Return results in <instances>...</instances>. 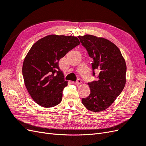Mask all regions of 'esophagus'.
Here are the masks:
<instances>
[{
    "mask_svg": "<svg viewBox=\"0 0 146 146\" xmlns=\"http://www.w3.org/2000/svg\"><path fill=\"white\" fill-rule=\"evenodd\" d=\"M72 83L74 84V85H80V84L82 83V80H80V79H78L77 81L76 82H72Z\"/></svg>",
    "mask_w": 146,
    "mask_h": 146,
    "instance_id": "34e87169",
    "label": "esophagus"
}]
</instances>
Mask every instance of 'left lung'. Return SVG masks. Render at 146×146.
Wrapping results in <instances>:
<instances>
[{"label":"left lung","mask_w":146,"mask_h":146,"mask_svg":"<svg viewBox=\"0 0 146 146\" xmlns=\"http://www.w3.org/2000/svg\"><path fill=\"white\" fill-rule=\"evenodd\" d=\"M78 37L93 59V76L95 71L98 72L97 80L88 83L91 93L82 99V104L91 111H102L114 102L125 85V61L119 48L107 39L91 35Z\"/></svg>","instance_id":"left-lung-1"}]
</instances>
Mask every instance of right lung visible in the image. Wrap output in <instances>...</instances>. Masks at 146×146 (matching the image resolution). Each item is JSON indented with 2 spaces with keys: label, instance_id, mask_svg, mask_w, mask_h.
<instances>
[{
  "label": "right lung",
  "instance_id": "add662e5",
  "mask_svg": "<svg viewBox=\"0 0 146 146\" xmlns=\"http://www.w3.org/2000/svg\"><path fill=\"white\" fill-rule=\"evenodd\" d=\"M79 44L76 36L50 35L31 47L24 61L23 75L29 94L39 105L50 108L61 102L68 81L59 68V60Z\"/></svg>",
  "mask_w": 146,
  "mask_h": 146
}]
</instances>
